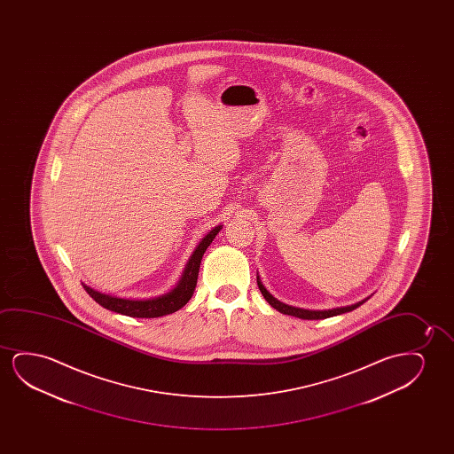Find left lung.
<instances>
[{"instance_id":"1","label":"left lung","mask_w":454,"mask_h":454,"mask_svg":"<svg viewBox=\"0 0 454 454\" xmlns=\"http://www.w3.org/2000/svg\"><path fill=\"white\" fill-rule=\"evenodd\" d=\"M257 286L261 290L262 296L267 299L268 304L271 305L273 309L284 313V315H290V317H301V319H325V317H336V315H342V313H348L360 307L361 304H364L367 299L364 298L363 301H358L352 305H344V307H336V309H327V310H307V309H299V307H293V305L284 304L280 302L279 299L274 298L271 293L268 292L267 288L262 284L261 278L257 274Z\"/></svg>"}]
</instances>
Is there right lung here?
<instances>
[{"mask_svg": "<svg viewBox=\"0 0 454 454\" xmlns=\"http://www.w3.org/2000/svg\"><path fill=\"white\" fill-rule=\"evenodd\" d=\"M222 228H223V224H217L200 240L197 248L193 249L192 255L187 261L178 284L170 292L164 293V294L147 299L118 298V296L106 294V293L98 292L87 284H82V286L98 304L102 305L106 310L116 311L125 317H160L175 313V311L180 310L181 307H184L189 302V299L192 298L197 279H199L200 263H201L203 254Z\"/></svg>", "mask_w": 454, "mask_h": 454, "instance_id": "1", "label": "right lung"}]
</instances>
